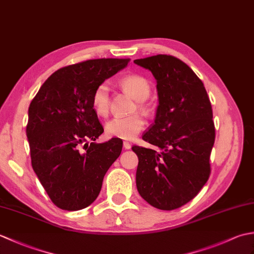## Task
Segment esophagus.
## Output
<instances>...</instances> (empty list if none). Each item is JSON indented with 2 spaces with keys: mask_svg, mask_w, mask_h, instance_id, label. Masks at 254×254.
Wrapping results in <instances>:
<instances>
[{
  "mask_svg": "<svg viewBox=\"0 0 254 254\" xmlns=\"http://www.w3.org/2000/svg\"><path fill=\"white\" fill-rule=\"evenodd\" d=\"M123 147L126 148V149H131V147H132V145L128 143V142H124L123 143Z\"/></svg>",
  "mask_w": 254,
  "mask_h": 254,
  "instance_id": "obj_1",
  "label": "esophagus"
}]
</instances>
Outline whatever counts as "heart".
<instances>
[{
  "mask_svg": "<svg viewBox=\"0 0 254 254\" xmlns=\"http://www.w3.org/2000/svg\"><path fill=\"white\" fill-rule=\"evenodd\" d=\"M120 85L133 99L139 101V109L146 112L147 107L143 101L146 100L150 95V85L148 80L141 75H127V76L121 78ZM91 105L98 116L104 117L108 115L110 97L109 85L107 83H101L95 88L93 96H91ZM144 127L145 120L143 117L139 115H132L128 117H116L110 119L106 123L105 130L108 136L131 141L136 137Z\"/></svg>",
  "mask_w": 254,
  "mask_h": 254,
  "instance_id": "1",
  "label": "heart"
}]
</instances>
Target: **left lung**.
Returning a JSON list of instances; mask_svg holds the SVG:
<instances>
[{"mask_svg": "<svg viewBox=\"0 0 254 254\" xmlns=\"http://www.w3.org/2000/svg\"><path fill=\"white\" fill-rule=\"evenodd\" d=\"M134 63L154 75L159 101L155 123L143 135L156 149L132 147L138 157L137 191L156 208H179L209 178L215 142L212 105L202 80L179 59L157 55Z\"/></svg>", "mask_w": 254, "mask_h": 254, "instance_id": "8db88e82", "label": "left lung"}]
</instances>
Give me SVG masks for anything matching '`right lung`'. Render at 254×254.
Here are the masks:
<instances>
[{
	"instance_id": "add662e5",
	"label": "right lung",
	"mask_w": 254,
	"mask_h": 254,
	"mask_svg": "<svg viewBox=\"0 0 254 254\" xmlns=\"http://www.w3.org/2000/svg\"><path fill=\"white\" fill-rule=\"evenodd\" d=\"M130 59H95L58 69L28 109L31 166L51 201L65 210L89 206L120 156V138L95 143L104 132L91 105L95 88ZM91 141V143L89 142Z\"/></svg>"
}]
</instances>
